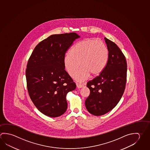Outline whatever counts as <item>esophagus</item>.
I'll return each mask as SVG.
<instances>
[{
  "label": "esophagus",
  "mask_w": 150,
  "mask_h": 150,
  "mask_svg": "<svg viewBox=\"0 0 150 150\" xmlns=\"http://www.w3.org/2000/svg\"><path fill=\"white\" fill-rule=\"evenodd\" d=\"M76 85H77V87L79 88H81L84 87V85H83V84L81 85V84H76Z\"/></svg>",
  "instance_id": "obj_1"
}]
</instances>
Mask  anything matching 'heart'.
Instances as JSON below:
<instances>
[{
  "mask_svg": "<svg viewBox=\"0 0 150 150\" xmlns=\"http://www.w3.org/2000/svg\"><path fill=\"white\" fill-rule=\"evenodd\" d=\"M108 50L104 42L96 40H83L77 43L67 54L64 63L68 73L71 77L76 75L77 81L86 80L89 75L97 76L102 71L107 63Z\"/></svg>",
  "mask_w": 150,
  "mask_h": 150,
  "instance_id": "obj_1",
  "label": "heart"
}]
</instances>
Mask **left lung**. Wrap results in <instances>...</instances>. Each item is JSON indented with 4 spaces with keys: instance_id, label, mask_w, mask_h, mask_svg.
<instances>
[{
    "instance_id": "left-lung-1",
    "label": "left lung",
    "mask_w": 150,
    "mask_h": 150,
    "mask_svg": "<svg viewBox=\"0 0 150 150\" xmlns=\"http://www.w3.org/2000/svg\"><path fill=\"white\" fill-rule=\"evenodd\" d=\"M108 61L100 75L87 83L90 94L85 100L89 113L103 115L115 108L123 94L126 82L127 64L121 50L114 42L104 38Z\"/></svg>"
}]
</instances>
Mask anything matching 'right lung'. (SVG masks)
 <instances>
[{"label":"right lung","mask_w":150,"mask_h":150,"mask_svg":"<svg viewBox=\"0 0 150 150\" xmlns=\"http://www.w3.org/2000/svg\"><path fill=\"white\" fill-rule=\"evenodd\" d=\"M75 33L55 34L35 47L26 70L27 89L32 102L45 115L56 117L67 108L66 96L76 85L65 70V54L74 40Z\"/></svg>","instance_id":"add662e5"}]
</instances>
